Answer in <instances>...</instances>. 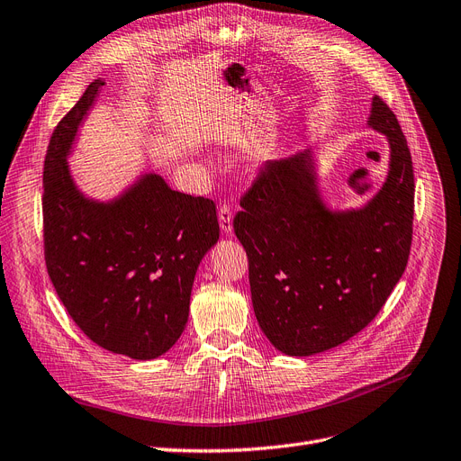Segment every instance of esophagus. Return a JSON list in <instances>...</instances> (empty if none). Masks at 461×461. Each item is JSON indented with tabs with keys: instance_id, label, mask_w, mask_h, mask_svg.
Listing matches in <instances>:
<instances>
[{
	"instance_id": "esophagus-1",
	"label": "esophagus",
	"mask_w": 461,
	"mask_h": 461,
	"mask_svg": "<svg viewBox=\"0 0 461 461\" xmlns=\"http://www.w3.org/2000/svg\"><path fill=\"white\" fill-rule=\"evenodd\" d=\"M219 227L225 234L232 232V212L227 204H223L219 208Z\"/></svg>"
}]
</instances>
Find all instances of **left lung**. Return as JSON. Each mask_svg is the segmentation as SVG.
Listing matches in <instances>:
<instances>
[{"label":"left lung","instance_id":"obj_1","mask_svg":"<svg viewBox=\"0 0 461 461\" xmlns=\"http://www.w3.org/2000/svg\"><path fill=\"white\" fill-rule=\"evenodd\" d=\"M366 126L390 147L382 187L357 208H333L308 149L267 162L240 200L234 234L249 259L255 318L293 357L321 354L357 335L407 268L414 172L392 109L373 98Z\"/></svg>","mask_w":461,"mask_h":461}]
</instances>
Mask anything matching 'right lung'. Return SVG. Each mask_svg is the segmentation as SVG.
<instances>
[{
	"mask_svg": "<svg viewBox=\"0 0 461 461\" xmlns=\"http://www.w3.org/2000/svg\"><path fill=\"white\" fill-rule=\"evenodd\" d=\"M95 79L54 128L43 170L45 261L83 333L107 352L157 359L189 320L193 282L219 240L215 204L143 172L113 198L88 196L69 168L79 128L100 96Z\"/></svg>",
	"mask_w": 461,
	"mask_h": 461,
	"instance_id": "right-lung-1",
	"label": "right lung"
}]
</instances>
